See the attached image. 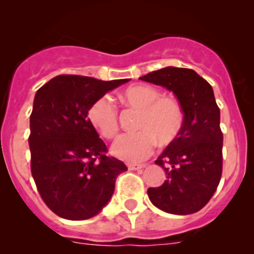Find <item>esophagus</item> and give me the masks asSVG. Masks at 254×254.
Segmentation results:
<instances>
[{
  "instance_id": "esophagus-1",
  "label": "esophagus",
  "mask_w": 254,
  "mask_h": 254,
  "mask_svg": "<svg viewBox=\"0 0 254 254\" xmlns=\"http://www.w3.org/2000/svg\"><path fill=\"white\" fill-rule=\"evenodd\" d=\"M145 167V165H139V163H129L127 165V168L131 171H137V170H141V168Z\"/></svg>"
}]
</instances>
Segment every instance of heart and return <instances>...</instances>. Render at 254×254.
Segmentation results:
<instances>
[{"label":"heart","instance_id":"b5f03b06","mask_svg":"<svg viewBox=\"0 0 254 254\" xmlns=\"http://www.w3.org/2000/svg\"><path fill=\"white\" fill-rule=\"evenodd\" d=\"M127 106L139 111L136 129L140 131L120 136L112 145V153L124 161H141L152 152L156 139L165 145L181 130L183 112L176 99L160 97L155 87L135 84L120 96ZM88 122L104 139L118 134V113L108 97L96 99L87 111Z\"/></svg>","mask_w":254,"mask_h":254}]
</instances>
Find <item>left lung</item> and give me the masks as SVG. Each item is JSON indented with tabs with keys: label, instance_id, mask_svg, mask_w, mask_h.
I'll list each match as a JSON object with an SVG mask.
<instances>
[{
	"label": "left lung",
	"instance_id": "1",
	"mask_svg": "<svg viewBox=\"0 0 254 254\" xmlns=\"http://www.w3.org/2000/svg\"><path fill=\"white\" fill-rule=\"evenodd\" d=\"M140 79L172 92L183 112L177 137L155 161L165 170V183L148 188V198L168 214L199 211L214 195L222 172L220 109L212 87L194 70L175 66Z\"/></svg>",
	"mask_w": 254,
	"mask_h": 254
}]
</instances>
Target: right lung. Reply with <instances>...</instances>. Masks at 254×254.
<instances>
[{
	"instance_id": "right-lung-1",
	"label": "right lung",
	"mask_w": 254,
	"mask_h": 254,
	"mask_svg": "<svg viewBox=\"0 0 254 254\" xmlns=\"http://www.w3.org/2000/svg\"><path fill=\"white\" fill-rule=\"evenodd\" d=\"M129 81L61 75L35 93L28 140L32 176L44 203L60 217L96 216L111 200L117 177L127 171L124 162L106 156V143L89 124L87 111Z\"/></svg>"
}]
</instances>
